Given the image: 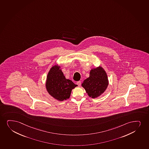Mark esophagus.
Wrapping results in <instances>:
<instances>
[{
	"instance_id": "obj_1",
	"label": "esophagus",
	"mask_w": 149,
	"mask_h": 149,
	"mask_svg": "<svg viewBox=\"0 0 149 149\" xmlns=\"http://www.w3.org/2000/svg\"><path fill=\"white\" fill-rule=\"evenodd\" d=\"M76 84H77L79 86H80V85H81V81H77V83H76Z\"/></svg>"
}]
</instances>
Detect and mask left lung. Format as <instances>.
Instances as JSON below:
<instances>
[{"mask_svg":"<svg viewBox=\"0 0 149 149\" xmlns=\"http://www.w3.org/2000/svg\"><path fill=\"white\" fill-rule=\"evenodd\" d=\"M109 85L107 73L102 67L93 68L90 71L89 77L82 83L88 96L92 98L101 95Z\"/></svg>","mask_w":149,"mask_h":149,"instance_id":"obj_1","label":"left lung"}]
</instances>
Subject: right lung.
<instances>
[{
	"label": "right lung",
	"mask_w": 149,
	"mask_h": 149,
	"mask_svg": "<svg viewBox=\"0 0 149 149\" xmlns=\"http://www.w3.org/2000/svg\"><path fill=\"white\" fill-rule=\"evenodd\" d=\"M77 86L69 79H66L60 66L55 65L48 73L46 87L48 93L59 101L69 98L73 89Z\"/></svg>",
	"instance_id": "obj_1"
}]
</instances>
